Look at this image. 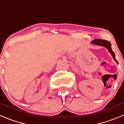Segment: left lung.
<instances>
[{
	"mask_svg": "<svg viewBox=\"0 0 124 124\" xmlns=\"http://www.w3.org/2000/svg\"><path fill=\"white\" fill-rule=\"evenodd\" d=\"M91 43L93 44L98 45V46H102V47H106V48H107V50H108V51L109 52V53H110L111 55L112 56V57H113L114 61H115L117 64H118V62H117V61H116L115 58V54L114 52H113V50H112V47H111L110 42H108V41H106V40L100 39H95L93 40V41L91 42Z\"/></svg>",
	"mask_w": 124,
	"mask_h": 124,
	"instance_id": "8db88e82",
	"label": "left lung"
}]
</instances>
